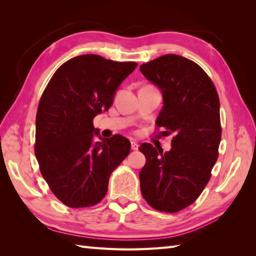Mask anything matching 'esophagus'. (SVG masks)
Returning <instances> with one entry per match:
<instances>
[{
  "mask_svg": "<svg viewBox=\"0 0 256 256\" xmlns=\"http://www.w3.org/2000/svg\"><path fill=\"white\" fill-rule=\"evenodd\" d=\"M131 148H132L133 150H138V144L136 140H132V142H131Z\"/></svg>",
  "mask_w": 256,
  "mask_h": 256,
  "instance_id": "esophagus-1",
  "label": "esophagus"
}]
</instances>
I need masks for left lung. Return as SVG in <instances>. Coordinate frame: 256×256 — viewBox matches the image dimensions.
<instances>
[{
    "label": "left lung",
    "mask_w": 256,
    "mask_h": 256,
    "mask_svg": "<svg viewBox=\"0 0 256 256\" xmlns=\"http://www.w3.org/2000/svg\"><path fill=\"white\" fill-rule=\"evenodd\" d=\"M160 89L162 106L156 120L160 136L172 134V150L150 143L140 150L146 164L140 172V192L152 208L175 214L194 204L210 180L221 140L220 101L212 80L199 64L164 55L140 66Z\"/></svg>",
    "instance_id": "obj_1"
}]
</instances>
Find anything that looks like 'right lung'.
Returning a JSON list of instances; mask_svg holds the SVG:
<instances>
[{
  "instance_id": "obj_1",
  "label": "right lung",
  "mask_w": 256,
  "mask_h": 256,
  "mask_svg": "<svg viewBox=\"0 0 256 256\" xmlns=\"http://www.w3.org/2000/svg\"><path fill=\"white\" fill-rule=\"evenodd\" d=\"M136 62L81 55L62 64L42 92L36 114L35 155L52 194L70 208L99 204L112 172L131 150L122 135L94 140L96 114L110 108Z\"/></svg>"
}]
</instances>
